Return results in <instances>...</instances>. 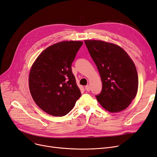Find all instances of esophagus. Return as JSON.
Returning a JSON list of instances; mask_svg holds the SVG:
<instances>
[{
    "mask_svg": "<svg viewBox=\"0 0 157 157\" xmlns=\"http://www.w3.org/2000/svg\"><path fill=\"white\" fill-rule=\"evenodd\" d=\"M85 90H86V91H88V92H89L90 90V85H86V86H85Z\"/></svg>",
    "mask_w": 157,
    "mask_h": 157,
    "instance_id": "esophagus-1",
    "label": "esophagus"
}]
</instances>
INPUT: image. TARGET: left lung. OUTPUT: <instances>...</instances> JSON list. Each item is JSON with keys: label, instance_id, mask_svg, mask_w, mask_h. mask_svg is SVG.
Here are the masks:
<instances>
[{"label": "left lung", "instance_id": "1", "mask_svg": "<svg viewBox=\"0 0 157 157\" xmlns=\"http://www.w3.org/2000/svg\"><path fill=\"white\" fill-rule=\"evenodd\" d=\"M84 42L101 78V92L96 96L98 102L109 112L124 110L135 98L138 88L134 62L116 44L96 40Z\"/></svg>", "mask_w": 157, "mask_h": 157}]
</instances>
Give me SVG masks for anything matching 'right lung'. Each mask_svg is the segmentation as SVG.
<instances>
[{"label":"right lung","instance_id":"1","mask_svg":"<svg viewBox=\"0 0 157 157\" xmlns=\"http://www.w3.org/2000/svg\"><path fill=\"white\" fill-rule=\"evenodd\" d=\"M81 41H63L45 49L30 71L31 96L42 111L63 117L73 108L81 96L71 69Z\"/></svg>","mask_w":157,"mask_h":157}]
</instances>
